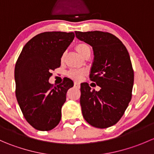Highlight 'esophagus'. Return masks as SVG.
<instances>
[{
    "label": "esophagus",
    "instance_id": "obj_1",
    "mask_svg": "<svg viewBox=\"0 0 154 154\" xmlns=\"http://www.w3.org/2000/svg\"><path fill=\"white\" fill-rule=\"evenodd\" d=\"M80 83H79V82H74V86H76V87H80Z\"/></svg>",
    "mask_w": 154,
    "mask_h": 154
}]
</instances>
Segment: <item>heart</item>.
Wrapping results in <instances>:
<instances>
[{
	"instance_id": "obj_1",
	"label": "heart",
	"mask_w": 154,
	"mask_h": 154,
	"mask_svg": "<svg viewBox=\"0 0 154 154\" xmlns=\"http://www.w3.org/2000/svg\"><path fill=\"white\" fill-rule=\"evenodd\" d=\"M75 50L82 57H84L85 55L88 52L90 51V48L88 45L85 43H80L75 46ZM64 60V56H63L61 58L62 61ZM86 75V71L83 70L77 69H71L67 73V76L71 79L74 80H80L83 78V77Z\"/></svg>"
}]
</instances>
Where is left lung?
I'll return each mask as SVG.
<instances>
[{"instance_id":"obj_1","label":"left lung","mask_w":154,"mask_h":154,"mask_svg":"<svg viewBox=\"0 0 154 154\" xmlns=\"http://www.w3.org/2000/svg\"><path fill=\"white\" fill-rule=\"evenodd\" d=\"M76 37L92 47L94 61L89 78L100 87H80V105L85 120L97 128L116 125L131 100L134 72L127 48L116 35L102 31L75 32Z\"/></svg>"}]
</instances>
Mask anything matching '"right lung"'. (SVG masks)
I'll return each instance as SVG.
<instances>
[{"mask_svg":"<svg viewBox=\"0 0 154 154\" xmlns=\"http://www.w3.org/2000/svg\"><path fill=\"white\" fill-rule=\"evenodd\" d=\"M74 38L72 32H42L24 45L16 62L17 100L27 122L38 130H52L61 120L66 93L74 83L65 78L61 84L54 86L48 80Z\"/></svg>","mask_w":154,"mask_h":154,"instance_id":"right-lung-1","label":"right lung"}]
</instances>
